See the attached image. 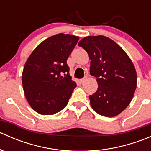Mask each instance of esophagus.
Returning a JSON list of instances; mask_svg holds the SVG:
<instances>
[{
	"label": "esophagus",
	"mask_w": 151,
	"mask_h": 151,
	"mask_svg": "<svg viewBox=\"0 0 151 151\" xmlns=\"http://www.w3.org/2000/svg\"><path fill=\"white\" fill-rule=\"evenodd\" d=\"M86 79H87V77H84V78L81 79V80H80V83H84V82L85 81V80H86Z\"/></svg>",
	"instance_id": "1"
}]
</instances>
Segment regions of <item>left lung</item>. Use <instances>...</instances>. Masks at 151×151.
Masks as SVG:
<instances>
[{
	"mask_svg": "<svg viewBox=\"0 0 151 151\" xmlns=\"http://www.w3.org/2000/svg\"><path fill=\"white\" fill-rule=\"evenodd\" d=\"M78 45L89 55L90 74L97 78L98 89L89 96L91 106L104 116L119 115L131 102L137 88L133 63L118 44L106 36H87Z\"/></svg>",
	"mask_w": 151,
	"mask_h": 151,
	"instance_id": "8db88e82",
	"label": "left lung"
}]
</instances>
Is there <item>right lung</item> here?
Here are the masks:
<instances>
[{"mask_svg":"<svg viewBox=\"0 0 151 151\" xmlns=\"http://www.w3.org/2000/svg\"><path fill=\"white\" fill-rule=\"evenodd\" d=\"M78 36L58 33L42 42L30 54L22 71L25 97L42 115H54L66 106L77 87L69 75L67 59Z\"/></svg>","mask_w":151,"mask_h":151,"instance_id":"obj_1","label":"right lung"}]
</instances>
